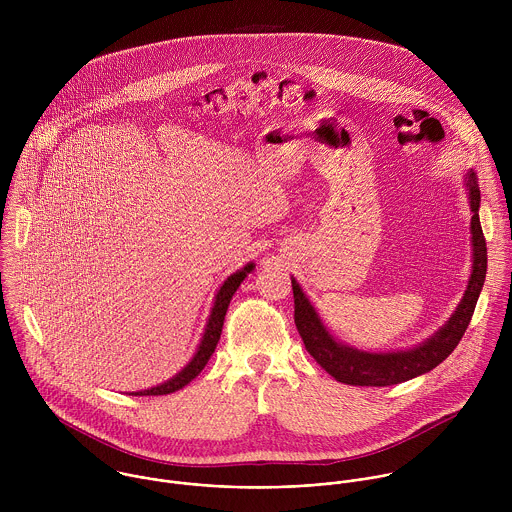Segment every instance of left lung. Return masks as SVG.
I'll list each match as a JSON object with an SVG mask.
<instances>
[{
  "mask_svg": "<svg viewBox=\"0 0 512 512\" xmlns=\"http://www.w3.org/2000/svg\"><path fill=\"white\" fill-rule=\"evenodd\" d=\"M465 189L469 197L471 217V274L465 293L457 303L451 317L441 325L438 331L408 349L386 351V353H370L351 347L327 329L317 309L309 301V297L301 290L299 282L292 276L293 303H295V327L303 339L307 353L317 361V365L325 368L337 382L351 386H392L416 378L420 374L430 372L439 363H443L457 343L461 341L479 293L485 284L487 274V242L483 236V228L479 222L481 207V191L477 185V177L473 171L465 173Z\"/></svg>",
  "mask_w": 512,
  "mask_h": 512,
  "instance_id": "1",
  "label": "left lung"
}]
</instances>
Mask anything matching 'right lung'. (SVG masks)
I'll list each match as a JSON object with an SVG mask.
<instances>
[{"mask_svg": "<svg viewBox=\"0 0 512 512\" xmlns=\"http://www.w3.org/2000/svg\"><path fill=\"white\" fill-rule=\"evenodd\" d=\"M254 266H256L254 262H248L244 268L236 270L234 274H230V276L220 284L219 290L215 293V299H213V307H211V313H209V319H207L203 337H201V341H199V345H197V351H195V355L191 357V361L183 366L175 376H171L169 380H165V382H161V384H157V386H151V388H147V390L130 392L132 396H161V394H171V392H177V390H181L183 386H187L195 376H199V372L209 363L211 355H213L215 349H217L220 333H222L224 315H226V309H228V305H230V299H232L234 292L240 288V284L244 282V278L254 270Z\"/></svg>", "mask_w": 512, "mask_h": 512, "instance_id": "right-lung-1", "label": "right lung"}]
</instances>
